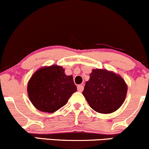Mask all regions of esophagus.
<instances>
[{"mask_svg":"<svg viewBox=\"0 0 149 149\" xmlns=\"http://www.w3.org/2000/svg\"><path fill=\"white\" fill-rule=\"evenodd\" d=\"M77 90L79 91H80V92L83 91L84 86L83 85H79L78 86H77Z\"/></svg>","mask_w":149,"mask_h":149,"instance_id":"34e87169","label":"esophagus"}]
</instances>
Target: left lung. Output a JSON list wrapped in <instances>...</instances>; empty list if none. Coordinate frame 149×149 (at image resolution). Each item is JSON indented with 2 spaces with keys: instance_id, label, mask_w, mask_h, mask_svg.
Wrapping results in <instances>:
<instances>
[{
  "instance_id": "8db88e82",
  "label": "left lung",
  "mask_w": 149,
  "mask_h": 149,
  "mask_svg": "<svg viewBox=\"0 0 149 149\" xmlns=\"http://www.w3.org/2000/svg\"><path fill=\"white\" fill-rule=\"evenodd\" d=\"M127 91V84L120 75L97 68L90 74L82 94L94 111L111 113L121 107Z\"/></svg>"
}]
</instances>
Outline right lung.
<instances>
[{"label":"right lung","instance_id":"right-lung-1","mask_svg":"<svg viewBox=\"0 0 149 149\" xmlns=\"http://www.w3.org/2000/svg\"><path fill=\"white\" fill-rule=\"evenodd\" d=\"M77 86L72 75L65 74L62 66L40 68L30 78L27 93L33 105L42 112L54 113L68 102Z\"/></svg>","mask_w":149,"mask_h":149}]
</instances>
